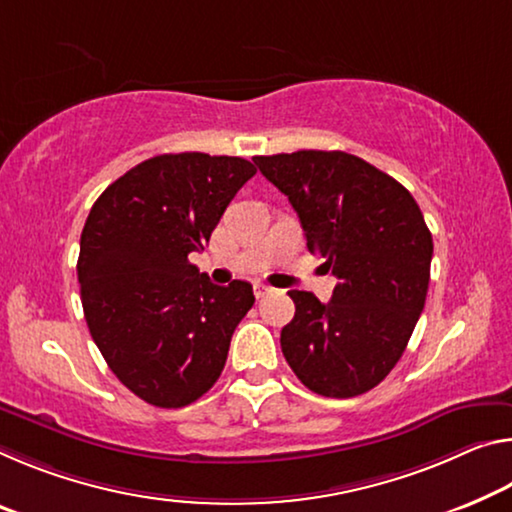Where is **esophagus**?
<instances>
[{
  "label": "esophagus",
  "instance_id": "esophagus-1",
  "mask_svg": "<svg viewBox=\"0 0 512 512\" xmlns=\"http://www.w3.org/2000/svg\"><path fill=\"white\" fill-rule=\"evenodd\" d=\"M271 287L269 285H262V282H257V285H255V296L257 298H264V296H269L271 294Z\"/></svg>",
  "mask_w": 512,
  "mask_h": 512
}]
</instances>
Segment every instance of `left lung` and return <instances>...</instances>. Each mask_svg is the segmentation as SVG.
<instances>
[{"label":"left lung","mask_w":512,"mask_h":512,"mask_svg":"<svg viewBox=\"0 0 512 512\" xmlns=\"http://www.w3.org/2000/svg\"><path fill=\"white\" fill-rule=\"evenodd\" d=\"M253 161L339 280L330 303L289 291L296 314L280 332L285 360L321 396L369 392L401 360L424 310L433 259L424 214L403 184L355 154L298 150Z\"/></svg>","instance_id":"8db88e82"}]
</instances>
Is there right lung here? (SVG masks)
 Segmentation results:
<instances>
[{"label": "right lung", "instance_id": "1", "mask_svg": "<svg viewBox=\"0 0 512 512\" xmlns=\"http://www.w3.org/2000/svg\"><path fill=\"white\" fill-rule=\"evenodd\" d=\"M255 173L241 157L157 154L109 184L86 218L77 278L88 330L116 378L145 403L184 408L221 376L253 287H218L189 255L205 250Z\"/></svg>", "mask_w": 512, "mask_h": 512}]
</instances>
